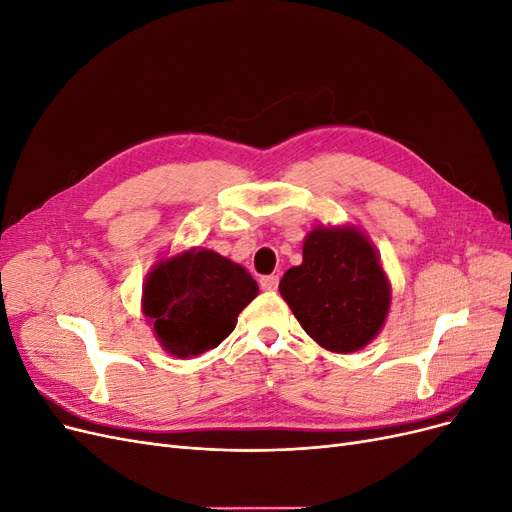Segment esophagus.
<instances>
[{
	"label": "esophagus",
	"instance_id": "esophagus-1",
	"mask_svg": "<svg viewBox=\"0 0 512 512\" xmlns=\"http://www.w3.org/2000/svg\"><path fill=\"white\" fill-rule=\"evenodd\" d=\"M277 284H280V277H277V275H265V277H260V288L265 290V292L277 290Z\"/></svg>",
	"mask_w": 512,
	"mask_h": 512
}]
</instances>
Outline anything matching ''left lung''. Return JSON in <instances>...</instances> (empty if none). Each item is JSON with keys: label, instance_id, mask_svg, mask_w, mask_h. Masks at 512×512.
I'll list each match as a JSON object with an SVG mask.
<instances>
[{"label": "left lung", "instance_id": "1", "mask_svg": "<svg viewBox=\"0 0 512 512\" xmlns=\"http://www.w3.org/2000/svg\"><path fill=\"white\" fill-rule=\"evenodd\" d=\"M280 292L305 333L339 354L365 348L391 307L380 256L356 226H316L309 232L303 262L284 273Z\"/></svg>", "mask_w": 512, "mask_h": 512}]
</instances>
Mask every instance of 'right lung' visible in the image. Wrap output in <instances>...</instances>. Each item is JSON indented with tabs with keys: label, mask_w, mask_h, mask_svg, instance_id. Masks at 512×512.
<instances>
[{
	"label": "right lung",
	"mask_w": 512,
	"mask_h": 512,
	"mask_svg": "<svg viewBox=\"0 0 512 512\" xmlns=\"http://www.w3.org/2000/svg\"><path fill=\"white\" fill-rule=\"evenodd\" d=\"M258 284L237 262L205 247L160 260L143 286V314L160 346L179 359L220 346Z\"/></svg>",
	"instance_id": "obj_1"
}]
</instances>
